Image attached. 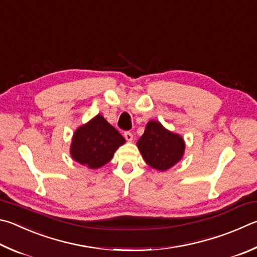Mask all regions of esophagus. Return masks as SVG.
Instances as JSON below:
<instances>
[{"instance_id":"obj_1","label":"esophagus","mask_w":257,"mask_h":257,"mask_svg":"<svg viewBox=\"0 0 257 257\" xmlns=\"http://www.w3.org/2000/svg\"><path fill=\"white\" fill-rule=\"evenodd\" d=\"M124 138H125V141L132 142V141H133V138H134V135H133V133H130V132H125V133H124Z\"/></svg>"}]
</instances>
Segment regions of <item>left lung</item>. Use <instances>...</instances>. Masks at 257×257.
<instances>
[{
  "label": "left lung",
  "mask_w": 257,
  "mask_h": 257,
  "mask_svg": "<svg viewBox=\"0 0 257 257\" xmlns=\"http://www.w3.org/2000/svg\"><path fill=\"white\" fill-rule=\"evenodd\" d=\"M137 146L149 166L166 171L181 160L185 145L179 135L166 130L157 121H149Z\"/></svg>",
  "instance_id": "obj_1"
}]
</instances>
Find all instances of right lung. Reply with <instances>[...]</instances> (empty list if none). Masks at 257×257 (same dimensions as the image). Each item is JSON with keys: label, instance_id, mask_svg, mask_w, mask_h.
<instances>
[{"label": "right lung", "instance_id": "obj_1", "mask_svg": "<svg viewBox=\"0 0 257 257\" xmlns=\"http://www.w3.org/2000/svg\"><path fill=\"white\" fill-rule=\"evenodd\" d=\"M124 138L101 114L82 125L74 134L71 155L90 169H99L112 158Z\"/></svg>", "mask_w": 257, "mask_h": 257}]
</instances>
